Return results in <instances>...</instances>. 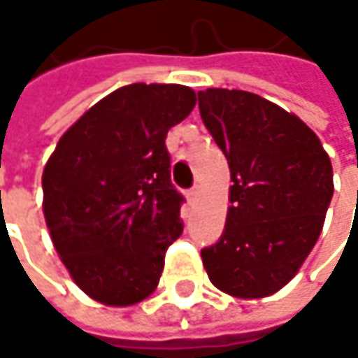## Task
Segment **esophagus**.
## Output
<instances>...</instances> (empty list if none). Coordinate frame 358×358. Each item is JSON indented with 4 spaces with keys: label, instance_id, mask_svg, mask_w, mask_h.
<instances>
[{
    "label": "esophagus",
    "instance_id": "obj_1",
    "mask_svg": "<svg viewBox=\"0 0 358 358\" xmlns=\"http://www.w3.org/2000/svg\"><path fill=\"white\" fill-rule=\"evenodd\" d=\"M199 194H201V188H199V186L190 188V190H188V201H190V203H194V201L199 199Z\"/></svg>",
    "mask_w": 358,
    "mask_h": 358
}]
</instances>
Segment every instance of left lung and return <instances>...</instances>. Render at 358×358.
Returning a JSON list of instances; mask_svg holds the SVG:
<instances>
[{
	"instance_id": "8db88e82",
	"label": "left lung",
	"mask_w": 358,
	"mask_h": 358,
	"mask_svg": "<svg viewBox=\"0 0 358 358\" xmlns=\"http://www.w3.org/2000/svg\"><path fill=\"white\" fill-rule=\"evenodd\" d=\"M199 111L232 180L226 230L201 250L203 265L230 296H271L322 234L334 194L329 155L299 115L255 93L199 91Z\"/></svg>"
}]
</instances>
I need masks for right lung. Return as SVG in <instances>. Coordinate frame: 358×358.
I'll return each mask as SVG.
<instances>
[{
  "label": "right lung",
  "instance_id": "add662e5",
  "mask_svg": "<svg viewBox=\"0 0 358 358\" xmlns=\"http://www.w3.org/2000/svg\"><path fill=\"white\" fill-rule=\"evenodd\" d=\"M196 103L184 85L122 87L87 109L43 170L49 236L76 286L108 307H130L159 284L182 234V194L166 136Z\"/></svg>",
  "mask_w": 358,
  "mask_h": 358
}]
</instances>
